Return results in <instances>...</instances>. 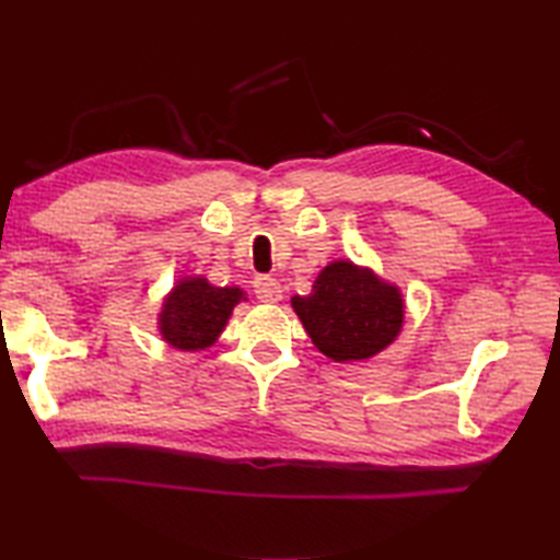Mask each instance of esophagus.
<instances>
[{
	"label": "esophagus",
	"instance_id": "34e87169",
	"mask_svg": "<svg viewBox=\"0 0 560 560\" xmlns=\"http://www.w3.org/2000/svg\"><path fill=\"white\" fill-rule=\"evenodd\" d=\"M255 295L261 303H279L281 301V283L271 277H257L255 283Z\"/></svg>",
	"mask_w": 560,
	"mask_h": 560
}]
</instances>
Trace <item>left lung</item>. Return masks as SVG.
I'll use <instances>...</instances> for the list:
<instances>
[{
  "label": "left lung",
  "mask_w": 560,
  "mask_h": 560,
  "mask_svg": "<svg viewBox=\"0 0 560 560\" xmlns=\"http://www.w3.org/2000/svg\"><path fill=\"white\" fill-rule=\"evenodd\" d=\"M315 347L335 361H361L383 351L399 335V291L351 261H335L319 273L311 295H293Z\"/></svg>",
  "instance_id": "left-lung-1"
}]
</instances>
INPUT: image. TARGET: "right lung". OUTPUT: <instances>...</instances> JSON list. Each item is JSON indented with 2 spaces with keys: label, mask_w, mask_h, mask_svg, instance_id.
<instances>
[{
  "label": "right lung",
  "mask_w": 560,
  "mask_h": 560,
  "mask_svg": "<svg viewBox=\"0 0 560 560\" xmlns=\"http://www.w3.org/2000/svg\"><path fill=\"white\" fill-rule=\"evenodd\" d=\"M241 301V289H217L207 279H185L165 299L161 335L175 349H207L217 341Z\"/></svg>",
  "instance_id": "obj_1"
}]
</instances>
